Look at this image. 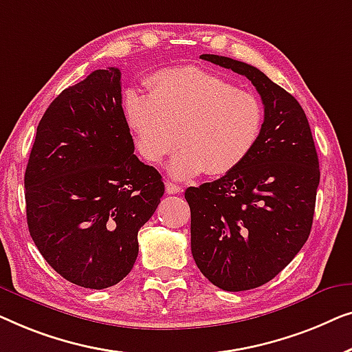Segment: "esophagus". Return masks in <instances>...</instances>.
Returning <instances> with one entry per match:
<instances>
[{
    "label": "esophagus",
    "mask_w": 352,
    "mask_h": 352,
    "mask_svg": "<svg viewBox=\"0 0 352 352\" xmlns=\"http://www.w3.org/2000/svg\"><path fill=\"white\" fill-rule=\"evenodd\" d=\"M166 192L167 195H178V192H182V186L175 185V183L166 182Z\"/></svg>",
    "instance_id": "1"
}]
</instances>
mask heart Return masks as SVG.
I'll return each instance as SVG.
<instances>
[{"label": "heart", "instance_id": "heart-1", "mask_svg": "<svg viewBox=\"0 0 352 352\" xmlns=\"http://www.w3.org/2000/svg\"><path fill=\"white\" fill-rule=\"evenodd\" d=\"M148 86L150 94L132 91L124 100L127 126L148 164L160 166L178 145L170 162L175 178L225 175L255 150L265 120L255 94L196 67L161 70Z\"/></svg>", "mask_w": 352, "mask_h": 352}]
</instances>
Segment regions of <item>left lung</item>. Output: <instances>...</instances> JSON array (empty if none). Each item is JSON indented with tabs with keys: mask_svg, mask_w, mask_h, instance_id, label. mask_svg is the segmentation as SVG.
Returning <instances> with one entry per match:
<instances>
[{
	"mask_svg": "<svg viewBox=\"0 0 352 352\" xmlns=\"http://www.w3.org/2000/svg\"><path fill=\"white\" fill-rule=\"evenodd\" d=\"M245 76L265 105L250 156L219 180L190 186L191 254L212 284L250 290L280 273L308 241L319 186L313 133L296 98L249 63L202 54Z\"/></svg>",
	"mask_w": 352,
	"mask_h": 352,
	"instance_id": "8db88e82",
	"label": "left lung"
}]
</instances>
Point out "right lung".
I'll return each instance as SVG.
<instances>
[{
  "mask_svg": "<svg viewBox=\"0 0 352 352\" xmlns=\"http://www.w3.org/2000/svg\"><path fill=\"white\" fill-rule=\"evenodd\" d=\"M133 150L115 67L62 91L38 124L25 170L28 231L54 271L84 289L131 273L138 230L164 195L160 172Z\"/></svg>",
  "mask_w": 352,
  "mask_h": 352,
  "instance_id": "1",
  "label": "right lung"
}]
</instances>
